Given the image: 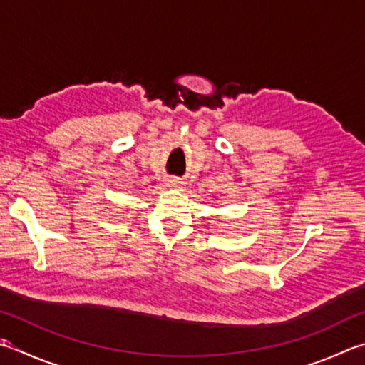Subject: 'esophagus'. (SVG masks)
I'll use <instances>...</instances> for the list:
<instances>
[{
    "label": "esophagus",
    "mask_w": 365,
    "mask_h": 365,
    "mask_svg": "<svg viewBox=\"0 0 365 365\" xmlns=\"http://www.w3.org/2000/svg\"><path fill=\"white\" fill-rule=\"evenodd\" d=\"M168 185H169V187L170 188H180L182 187V185H183V182L182 180H178V178H169V180H168Z\"/></svg>",
    "instance_id": "1"
}]
</instances>
